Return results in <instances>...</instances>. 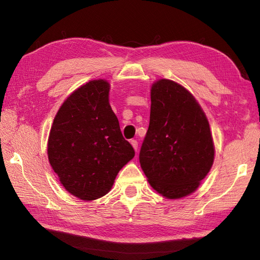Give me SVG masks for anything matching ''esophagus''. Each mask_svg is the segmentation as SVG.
<instances>
[{"label":"esophagus","mask_w":260,"mask_h":260,"mask_svg":"<svg viewBox=\"0 0 260 260\" xmlns=\"http://www.w3.org/2000/svg\"><path fill=\"white\" fill-rule=\"evenodd\" d=\"M131 144H132V146L134 147L135 152H137V148H139V142H137L136 140H132L131 141Z\"/></svg>","instance_id":"esophagus-1"}]
</instances>
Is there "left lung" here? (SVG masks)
Here are the masks:
<instances>
[{
  "instance_id": "8db88e82",
  "label": "left lung",
  "mask_w": 260,
  "mask_h": 260,
  "mask_svg": "<svg viewBox=\"0 0 260 260\" xmlns=\"http://www.w3.org/2000/svg\"><path fill=\"white\" fill-rule=\"evenodd\" d=\"M213 159L212 134L200 104L178 82H154L150 125L140 152L148 183L167 199L184 198L198 189Z\"/></svg>"
}]
</instances>
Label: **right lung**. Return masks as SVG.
<instances>
[{"mask_svg":"<svg viewBox=\"0 0 260 260\" xmlns=\"http://www.w3.org/2000/svg\"><path fill=\"white\" fill-rule=\"evenodd\" d=\"M109 82L90 80L59 108L48 139V158L60 183L84 201L112 189L120 169L134 157L109 105Z\"/></svg>","mask_w":260,"mask_h":260,"instance_id":"right-lung-1","label":"right lung"}]
</instances>
